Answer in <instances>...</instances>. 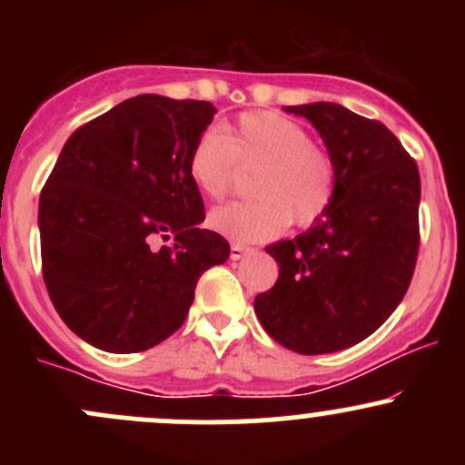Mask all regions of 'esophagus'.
<instances>
[{"label": "esophagus", "mask_w": 465, "mask_h": 465, "mask_svg": "<svg viewBox=\"0 0 465 465\" xmlns=\"http://www.w3.org/2000/svg\"><path fill=\"white\" fill-rule=\"evenodd\" d=\"M252 247H245L241 245V242H232V261H241L242 256L250 254Z\"/></svg>", "instance_id": "1"}]
</instances>
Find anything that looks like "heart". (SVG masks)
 <instances>
[{
    "mask_svg": "<svg viewBox=\"0 0 465 465\" xmlns=\"http://www.w3.org/2000/svg\"><path fill=\"white\" fill-rule=\"evenodd\" d=\"M256 171L250 203L215 209L209 227L236 242L274 238L285 224L311 227L335 195L337 171L328 150L312 143L306 128L276 112H250L227 128L200 134L189 173L211 200L232 193L238 163Z\"/></svg>",
    "mask_w": 465,
    "mask_h": 465,
    "instance_id": "obj_1",
    "label": "heart"
}]
</instances>
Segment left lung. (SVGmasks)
Masks as SVG:
<instances>
[{"label": "left lung", "instance_id": "1", "mask_svg": "<svg viewBox=\"0 0 465 465\" xmlns=\"http://www.w3.org/2000/svg\"><path fill=\"white\" fill-rule=\"evenodd\" d=\"M283 110L320 133L335 162V195L311 229L265 247L279 279L254 299V311L285 349L335 353L378 331L410 288L419 256V168L380 121L344 105Z\"/></svg>", "mask_w": 465, "mask_h": 465}]
</instances>
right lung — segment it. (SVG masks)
<instances>
[{
    "instance_id": "add662e5",
    "label": "right lung",
    "mask_w": 465,
    "mask_h": 465,
    "mask_svg": "<svg viewBox=\"0 0 465 465\" xmlns=\"http://www.w3.org/2000/svg\"><path fill=\"white\" fill-rule=\"evenodd\" d=\"M213 114L206 101L142 94L60 150L37 209L42 276L87 344L107 353L157 346L184 323L200 276L229 259V242L200 229L204 204L189 173Z\"/></svg>"
}]
</instances>
